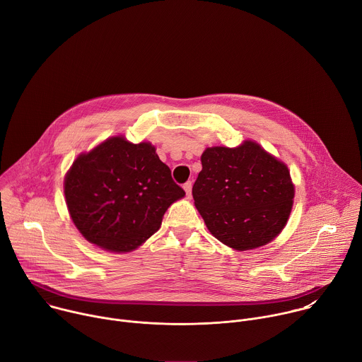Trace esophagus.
<instances>
[{
    "label": "esophagus",
    "mask_w": 362,
    "mask_h": 362,
    "mask_svg": "<svg viewBox=\"0 0 362 362\" xmlns=\"http://www.w3.org/2000/svg\"><path fill=\"white\" fill-rule=\"evenodd\" d=\"M183 189H185L186 194L190 196V193H192V182H186V183L183 185Z\"/></svg>",
    "instance_id": "obj_1"
}]
</instances>
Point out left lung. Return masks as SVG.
Listing matches in <instances>:
<instances>
[{"mask_svg":"<svg viewBox=\"0 0 362 362\" xmlns=\"http://www.w3.org/2000/svg\"><path fill=\"white\" fill-rule=\"evenodd\" d=\"M193 185L194 206L211 233L229 247L264 246L285 228L295 196L286 165L256 141L208 147Z\"/></svg>","mask_w":362,"mask_h":362,"instance_id":"8db88e82","label":"left lung"}]
</instances>
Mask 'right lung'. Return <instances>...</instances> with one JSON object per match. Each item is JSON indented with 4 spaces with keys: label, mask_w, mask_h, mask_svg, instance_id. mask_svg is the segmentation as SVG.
<instances>
[{
    "label": "right lung",
    "mask_w": 362,
    "mask_h": 362,
    "mask_svg": "<svg viewBox=\"0 0 362 362\" xmlns=\"http://www.w3.org/2000/svg\"><path fill=\"white\" fill-rule=\"evenodd\" d=\"M73 223L91 243L130 252L158 232L169 206L185 196L148 141L116 136L81 153L64 177Z\"/></svg>",
    "instance_id": "add662e5"
}]
</instances>
